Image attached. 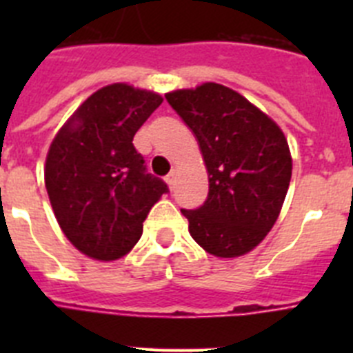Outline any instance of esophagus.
Masks as SVG:
<instances>
[{"instance_id":"34e87169","label":"esophagus","mask_w":353,"mask_h":353,"mask_svg":"<svg viewBox=\"0 0 353 353\" xmlns=\"http://www.w3.org/2000/svg\"><path fill=\"white\" fill-rule=\"evenodd\" d=\"M166 183L168 185H170V189H173V185H174V171H171L170 174H166Z\"/></svg>"}]
</instances>
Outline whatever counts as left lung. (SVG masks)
Here are the masks:
<instances>
[{
	"label": "left lung",
	"mask_w": 353,
	"mask_h": 353,
	"mask_svg": "<svg viewBox=\"0 0 353 353\" xmlns=\"http://www.w3.org/2000/svg\"><path fill=\"white\" fill-rule=\"evenodd\" d=\"M194 132L208 171V196L182 208L189 233L219 258L242 256L272 230L292 179L285 134L256 105L223 84L166 93Z\"/></svg>",
	"instance_id": "obj_1"
}]
</instances>
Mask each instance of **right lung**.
Segmentation results:
<instances>
[{"instance_id":"add662e5","label":"right lung","mask_w":353,"mask_h":353,"mask_svg":"<svg viewBox=\"0 0 353 353\" xmlns=\"http://www.w3.org/2000/svg\"><path fill=\"white\" fill-rule=\"evenodd\" d=\"M161 104L159 93L109 84L79 105L49 146V201L61 232L86 256H125L141 239L150 208L168 192L132 145Z\"/></svg>"}]
</instances>
